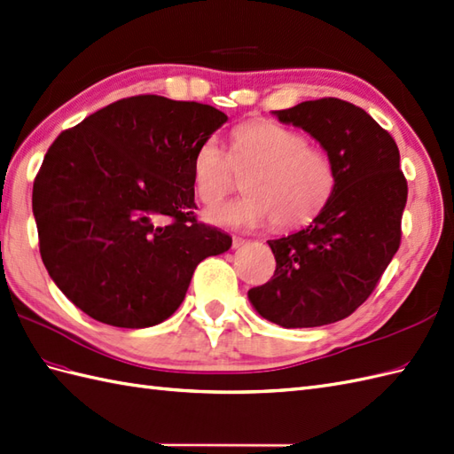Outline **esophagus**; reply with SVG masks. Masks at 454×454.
I'll use <instances>...</instances> for the list:
<instances>
[{
    "instance_id": "esophagus-1",
    "label": "esophagus",
    "mask_w": 454,
    "mask_h": 454,
    "mask_svg": "<svg viewBox=\"0 0 454 454\" xmlns=\"http://www.w3.org/2000/svg\"><path fill=\"white\" fill-rule=\"evenodd\" d=\"M245 242H247L245 239H240V237H235V239H233V248H240L242 245H245Z\"/></svg>"
}]
</instances>
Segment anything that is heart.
I'll return each mask as SVG.
<instances>
[{
    "instance_id": "b5f03b06",
    "label": "heart",
    "mask_w": 454,
    "mask_h": 454,
    "mask_svg": "<svg viewBox=\"0 0 454 454\" xmlns=\"http://www.w3.org/2000/svg\"><path fill=\"white\" fill-rule=\"evenodd\" d=\"M239 175L250 176V196L209 209L212 223L245 231L275 221L281 229L302 227L322 214L337 184L335 163L325 150L310 146L302 132L270 121L239 127L229 153L215 137L198 144L192 184L204 204L235 191Z\"/></svg>"
}]
</instances>
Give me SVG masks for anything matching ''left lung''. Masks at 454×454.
<instances>
[{
	"label": "left lung",
	"mask_w": 454,
	"mask_h": 454,
	"mask_svg": "<svg viewBox=\"0 0 454 454\" xmlns=\"http://www.w3.org/2000/svg\"><path fill=\"white\" fill-rule=\"evenodd\" d=\"M271 114L319 142L335 163L337 184L310 225L268 240L278 265L248 301L286 329L335 324L366 301L399 250L408 196L399 148L362 107L339 98Z\"/></svg>",
	"instance_id": "left-lung-1"
}]
</instances>
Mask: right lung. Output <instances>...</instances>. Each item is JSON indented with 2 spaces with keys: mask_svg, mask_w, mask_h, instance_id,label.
Returning <instances> with one entry per match:
<instances>
[{
  "mask_svg": "<svg viewBox=\"0 0 454 454\" xmlns=\"http://www.w3.org/2000/svg\"><path fill=\"white\" fill-rule=\"evenodd\" d=\"M227 121L219 109L132 96L63 130L32 189L40 256L98 322L142 329L184 301L196 265L231 239L194 215L192 158Z\"/></svg>",
  "mask_w": 454,
  "mask_h": 454,
  "instance_id": "right-lung-1",
  "label": "right lung"
}]
</instances>
